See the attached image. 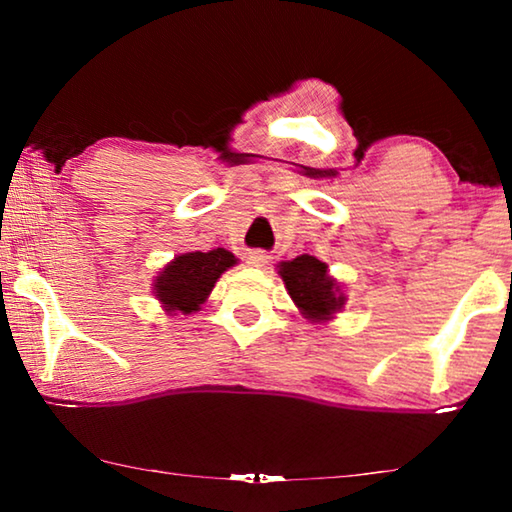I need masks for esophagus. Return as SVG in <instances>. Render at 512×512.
<instances>
[{"label":"esophagus","instance_id":"34e87169","mask_svg":"<svg viewBox=\"0 0 512 512\" xmlns=\"http://www.w3.org/2000/svg\"><path fill=\"white\" fill-rule=\"evenodd\" d=\"M266 259H268V255L264 253V250H253V253H248V264L250 266H264Z\"/></svg>","mask_w":512,"mask_h":512}]
</instances>
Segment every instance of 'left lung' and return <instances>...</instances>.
Here are the masks:
<instances>
[{
    "instance_id": "8db88e82",
    "label": "left lung",
    "mask_w": 512,
    "mask_h": 512,
    "mask_svg": "<svg viewBox=\"0 0 512 512\" xmlns=\"http://www.w3.org/2000/svg\"><path fill=\"white\" fill-rule=\"evenodd\" d=\"M280 275L293 302L311 320H327L336 309L345 305L339 287L327 275V264L316 257L300 255L291 262H282Z\"/></svg>"
}]
</instances>
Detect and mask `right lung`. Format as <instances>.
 I'll return each mask as SVG.
<instances>
[{"label": "right lung", "instance_id": "right-lung-1", "mask_svg": "<svg viewBox=\"0 0 512 512\" xmlns=\"http://www.w3.org/2000/svg\"><path fill=\"white\" fill-rule=\"evenodd\" d=\"M237 259L225 248H214L210 253L178 255L155 280V296L167 311L192 314L210 296L214 282L223 271L235 266Z\"/></svg>", "mask_w": 512, "mask_h": 512}]
</instances>
